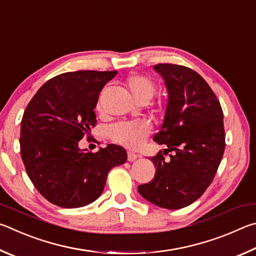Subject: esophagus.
I'll list each match as a JSON object with an SVG mask.
<instances>
[{
	"instance_id": "34e87169",
	"label": "esophagus",
	"mask_w": 256,
	"mask_h": 256,
	"mask_svg": "<svg viewBox=\"0 0 256 256\" xmlns=\"http://www.w3.org/2000/svg\"><path fill=\"white\" fill-rule=\"evenodd\" d=\"M138 158H140V155L132 153V152H128V160H129V162H134V160H136Z\"/></svg>"
}]
</instances>
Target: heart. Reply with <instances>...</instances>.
I'll return each mask as SVG.
<instances>
[{
	"label": "heart",
	"mask_w": 256,
	"mask_h": 256,
	"mask_svg": "<svg viewBox=\"0 0 256 256\" xmlns=\"http://www.w3.org/2000/svg\"><path fill=\"white\" fill-rule=\"evenodd\" d=\"M126 85L137 102H148L155 93V83L144 75H132L126 80ZM150 124L147 120L119 122L110 128L111 140L128 148H138L150 132Z\"/></svg>",
	"instance_id": "obj_1"
}]
</instances>
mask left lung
Here are the masks:
<instances>
[{
  "label": "left lung",
  "mask_w": 256,
  "mask_h": 256,
  "mask_svg": "<svg viewBox=\"0 0 256 256\" xmlns=\"http://www.w3.org/2000/svg\"><path fill=\"white\" fill-rule=\"evenodd\" d=\"M154 70L164 80L168 96L153 140L173 154L170 160L160 152L152 158L155 176L138 186V192L160 208L181 209L200 198L214 180L225 150L224 114L217 96L196 72L173 64L155 65Z\"/></svg>",
  "instance_id": "obj_1"
}]
</instances>
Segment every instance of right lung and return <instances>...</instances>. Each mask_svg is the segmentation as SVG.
<instances>
[{
	"label": "right lung",
	"instance_id": "obj_1",
	"mask_svg": "<svg viewBox=\"0 0 256 256\" xmlns=\"http://www.w3.org/2000/svg\"><path fill=\"white\" fill-rule=\"evenodd\" d=\"M118 72L78 70L44 83L26 106L20 150L26 174L40 194L62 208L93 202L104 189L108 173L126 163L124 147L110 144L96 153L78 142L96 124L98 94Z\"/></svg>",
	"mask_w": 256,
	"mask_h": 256
}]
</instances>
